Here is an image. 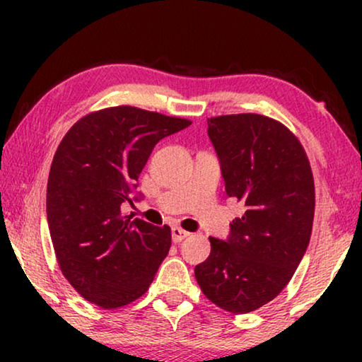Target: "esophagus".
Here are the masks:
<instances>
[{
    "label": "esophagus",
    "instance_id": "obj_1",
    "mask_svg": "<svg viewBox=\"0 0 362 362\" xmlns=\"http://www.w3.org/2000/svg\"><path fill=\"white\" fill-rule=\"evenodd\" d=\"M191 234L187 230H185V229H181V227H173L171 229V237H173V242H181V240H185L186 237H189Z\"/></svg>",
    "mask_w": 362,
    "mask_h": 362
}]
</instances>
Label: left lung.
<instances>
[{
    "label": "left lung",
    "mask_w": 362,
    "mask_h": 362,
    "mask_svg": "<svg viewBox=\"0 0 362 362\" xmlns=\"http://www.w3.org/2000/svg\"><path fill=\"white\" fill-rule=\"evenodd\" d=\"M226 191L245 206L229 239L209 237L211 254L194 269L207 300L244 315L288 285L308 247L315 181L305 148L284 123L259 113L207 118Z\"/></svg>",
    "instance_id": "obj_1"
}]
</instances>
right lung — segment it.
<instances>
[{"instance_id":"1","label":"right lung","mask_w":362,"mask_h":362,"mask_svg":"<svg viewBox=\"0 0 362 362\" xmlns=\"http://www.w3.org/2000/svg\"><path fill=\"white\" fill-rule=\"evenodd\" d=\"M191 120L118 105L90 112L59 143L47 180V222L62 275L105 310L150 288L171 247L170 226L123 216L130 192L161 138Z\"/></svg>"}]
</instances>
